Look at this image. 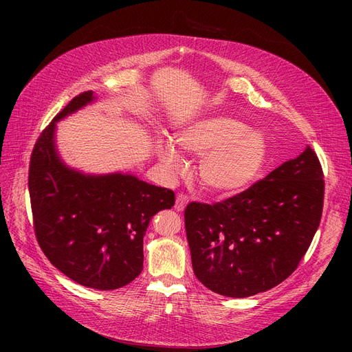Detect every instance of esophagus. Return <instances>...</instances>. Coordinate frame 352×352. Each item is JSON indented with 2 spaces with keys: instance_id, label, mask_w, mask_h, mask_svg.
I'll return each instance as SVG.
<instances>
[{
  "instance_id": "1",
  "label": "esophagus",
  "mask_w": 352,
  "mask_h": 352,
  "mask_svg": "<svg viewBox=\"0 0 352 352\" xmlns=\"http://www.w3.org/2000/svg\"><path fill=\"white\" fill-rule=\"evenodd\" d=\"M188 201H189V198H188L186 195H184V194H179V195L176 197L175 210H176V211H184V210H185V207H186V204H188Z\"/></svg>"
}]
</instances>
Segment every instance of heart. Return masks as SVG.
<instances>
[{"mask_svg":"<svg viewBox=\"0 0 352 352\" xmlns=\"http://www.w3.org/2000/svg\"><path fill=\"white\" fill-rule=\"evenodd\" d=\"M175 142L188 154L202 157L199 179L211 192L236 195L260 179L267 164L265 136L248 124L225 114L204 116L175 133ZM160 162L172 175L182 173L186 162L173 144L158 148Z\"/></svg>","mask_w":352,"mask_h":352,"instance_id":"obj_1","label":"heart"}]
</instances>
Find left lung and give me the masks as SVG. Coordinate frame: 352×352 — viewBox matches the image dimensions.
I'll use <instances>...</instances> for the list:
<instances>
[{"label": "left lung", "instance_id": "left-lung-1", "mask_svg": "<svg viewBox=\"0 0 352 352\" xmlns=\"http://www.w3.org/2000/svg\"><path fill=\"white\" fill-rule=\"evenodd\" d=\"M310 146L243 192L189 202L185 229L194 273L210 291L245 298L296 270L320 225L324 180Z\"/></svg>", "mask_w": 352, "mask_h": 352}]
</instances>
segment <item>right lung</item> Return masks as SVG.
Segmentation results:
<instances>
[{
  "mask_svg": "<svg viewBox=\"0 0 352 352\" xmlns=\"http://www.w3.org/2000/svg\"><path fill=\"white\" fill-rule=\"evenodd\" d=\"M94 98L92 91L79 94L42 131L30 155L29 195L51 264L79 285L111 291L142 272L145 230L154 214L175 206V192L127 173L83 175L61 162L56 123Z\"/></svg>",
  "mask_w": 352,
  "mask_h": 352,
  "instance_id": "add662e5",
  "label": "right lung"
}]
</instances>
